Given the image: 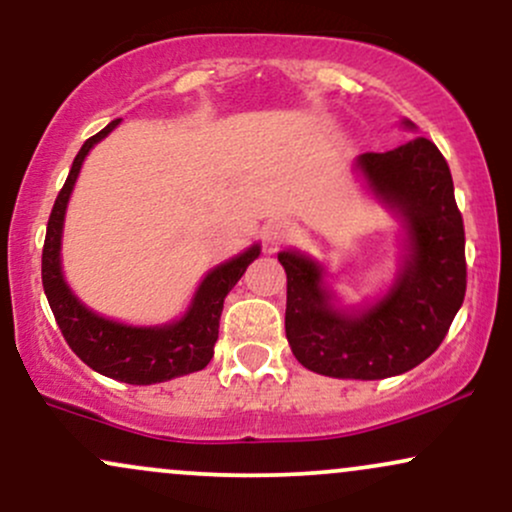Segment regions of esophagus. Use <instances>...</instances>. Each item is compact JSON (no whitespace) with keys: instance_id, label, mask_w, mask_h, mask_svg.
I'll list each match as a JSON object with an SVG mask.
<instances>
[{"instance_id":"34e87169","label":"esophagus","mask_w":512,"mask_h":512,"mask_svg":"<svg viewBox=\"0 0 512 512\" xmlns=\"http://www.w3.org/2000/svg\"><path fill=\"white\" fill-rule=\"evenodd\" d=\"M291 236H293L291 221H283V219L269 221V224L262 229V238L267 245H281Z\"/></svg>"}]
</instances>
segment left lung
Instances as JSON below:
<instances>
[{
  "label": "left lung",
  "instance_id": "left-lung-1",
  "mask_svg": "<svg viewBox=\"0 0 512 512\" xmlns=\"http://www.w3.org/2000/svg\"><path fill=\"white\" fill-rule=\"evenodd\" d=\"M355 166L403 219L408 255L389 293L360 310H341L315 260L283 250L279 262L288 279L286 338L300 365L324 377L369 381L408 372L441 346L465 300V229L451 169L432 140L365 152Z\"/></svg>",
  "mask_w": 512,
  "mask_h": 512
}]
</instances>
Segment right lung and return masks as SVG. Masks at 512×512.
Segmentation results:
<instances>
[{
    "label": "right lung",
    "instance_id": "right-lung-1",
    "mask_svg": "<svg viewBox=\"0 0 512 512\" xmlns=\"http://www.w3.org/2000/svg\"><path fill=\"white\" fill-rule=\"evenodd\" d=\"M119 126V119L92 135L80 147L64 188L54 200L47 221L45 248H42V286L57 319L61 334L69 348L85 365L104 377L123 384H159L183 374L200 372L214 355V343L219 338V319L224 310V298L245 274L248 264L260 255V245H252L229 262L219 264L197 286L193 303L181 319L162 326H128L95 315L76 295L61 272V231H64L66 205L76 186L83 159L104 135Z\"/></svg>",
    "mask_w": 512,
    "mask_h": 512
}]
</instances>
